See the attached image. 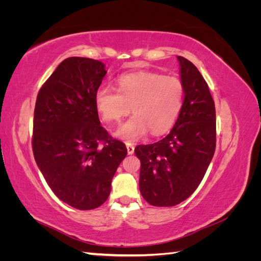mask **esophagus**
Wrapping results in <instances>:
<instances>
[{"label":"esophagus","instance_id":"obj_1","mask_svg":"<svg viewBox=\"0 0 261 261\" xmlns=\"http://www.w3.org/2000/svg\"><path fill=\"white\" fill-rule=\"evenodd\" d=\"M126 148H127V153L128 154H133L134 151H135V147H134V145L132 144H126Z\"/></svg>","mask_w":261,"mask_h":261}]
</instances>
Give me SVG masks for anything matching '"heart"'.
<instances>
[{
    "mask_svg": "<svg viewBox=\"0 0 261 261\" xmlns=\"http://www.w3.org/2000/svg\"><path fill=\"white\" fill-rule=\"evenodd\" d=\"M185 88L179 78L152 72L122 75L117 89L101 86L94 94V103L102 120L117 123L133 110L134 114L118 126L115 135L135 141L150 130L158 136L175 123L184 101Z\"/></svg>",
    "mask_w": 261,
    "mask_h": 261,
    "instance_id": "heart-1",
    "label": "heart"
}]
</instances>
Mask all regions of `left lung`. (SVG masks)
Instances as JSON below:
<instances>
[{"label":"left lung","instance_id":"1","mask_svg":"<svg viewBox=\"0 0 261 261\" xmlns=\"http://www.w3.org/2000/svg\"><path fill=\"white\" fill-rule=\"evenodd\" d=\"M185 94L170 133L151 145H139V191L155 207H173L202 180L216 150V108L208 84L191 61L177 57Z\"/></svg>","mask_w":261,"mask_h":261}]
</instances>
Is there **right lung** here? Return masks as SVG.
<instances>
[{"mask_svg": "<svg viewBox=\"0 0 261 261\" xmlns=\"http://www.w3.org/2000/svg\"><path fill=\"white\" fill-rule=\"evenodd\" d=\"M107 74L88 58L65 59L38 92L33 151L59 198L78 210L100 207L116 169L127 154L122 141L102 127L94 94Z\"/></svg>", "mask_w": 261, "mask_h": 261, "instance_id": "add662e5", "label": "right lung"}]
</instances>
